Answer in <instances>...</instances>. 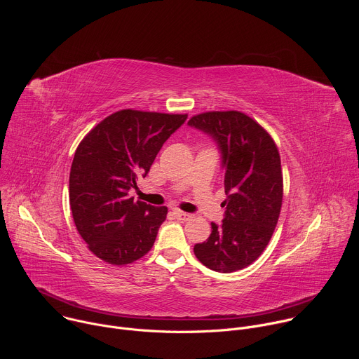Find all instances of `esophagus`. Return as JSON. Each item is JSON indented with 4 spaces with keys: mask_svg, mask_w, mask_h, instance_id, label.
I'll return each mask as SVG.
<instances>
[{
    "mask_svg": "<svg viewBox=\"0 0 359 359\" xmlns=\"http://www.w3.org/2000/svg\"><path fill=\"white\" fill-rule=\"evenodd\" d=\"M173 213H175L176 219H179V220H182V222H186V220L191 219V215H189V213H186V212H182V210H175Z\"/></svg>",
    "mask_w": 359,
    "mask_h": 359,
    "instance_id": "obj_1",
    "label": "esophagus"
}]
</instances>
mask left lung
Wrapping results in <instances>:
<instances>
[{
  "label": "left lung",
  "mask_w": 359,
  "mask_h": 359,
  "mask_svg": "<svg viewBox=\"0 0 359 359\" xmlns=\"http://www.w3.org/2000/svg\"><path fill=\"white\" fill-rule=\"evenodd\" d=\"M209 133L220 146L224 168L222 226L212 223V234L194 245L197 260L219 273L245 269L266 250L280 217L283 170L271 135L240 111H212L189 121Z\"/></svg>",
  "instance_id": "obj_1"
}]
</instances>
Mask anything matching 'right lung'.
Segmentation results:
<instances>
[{
    "label": "right lung",
    "mask_w": 359,
    "mask_h": 359,
    "mask_svg": "<svg viewBox=\"0 0 359 359\" xmlns=\"http://www.w3.org/2000/svg\"><path fill=\"white\" fill-rule=\"evenodd\" d=\"M187 115L122 109L100 121L76 147L69 204L78 233L97 259L130 264L150 251L168 208L130 197L163 143Z\"/></svg>",
    "instance_id": "add662e5"
}]
</instances>
